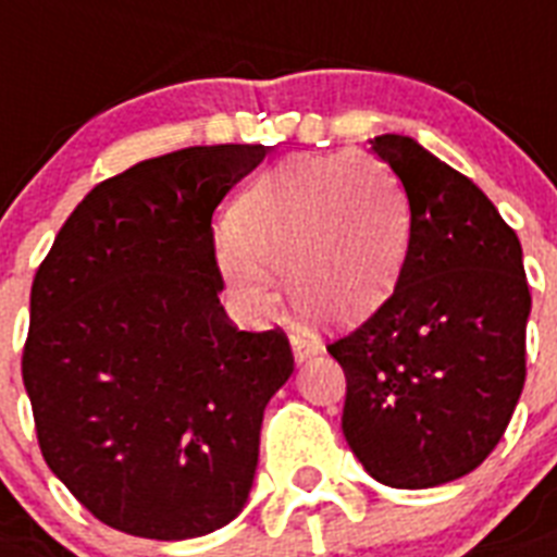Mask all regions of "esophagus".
Here are the masks:
<instances>
[{"instance_id": "obj_1", "label": "esophagus", "mask_w": 557, "mask_h": 557, "mask_svg": "<svg viewBox=\"0 0 557 557\" xmlns=\"http://www.w3.org/2000/svg\"><path fill=\"white\" fill-rule=\"evenodd\" d=\"M288 341H292V351H294V360H297V363L309 360V357H314L320 351V343L314 341V337H311L306 329H294Z\"/></svg>"}]
</instances>
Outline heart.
<instances>
[{
	"label": "heart",
	"instance_id": "b5f03b06",
	"mask_svg": "<svg viewBox=\"0 0 557 557\" xmlns=\"http://www.w3.org/2000/svg\"><path fill=\"white\" fill-rule=\"evenodd\" d=\"M409 234V200L386 162L372 153L294 157L239 194L216 260L248 309H271V274H286L302 314L355 323L392 294Z\"/></svg>",
	"mask_w": 557,
	"mask_h": 557
}]
</instances>
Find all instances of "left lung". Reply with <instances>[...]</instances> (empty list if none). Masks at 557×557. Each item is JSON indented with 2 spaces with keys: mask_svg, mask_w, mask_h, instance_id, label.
<instances>
[{
  "mask_svg": "<svg viewBox=\"0 0 557 557\" xmlns=\"http://www.w3.org/2000/svg\"><path fill=\"white\" fill-rule=\"evenodd\" d=\"M372 151L404 183L409 248L392 297L329 355L346 372L343 435L366 472L429 490L504 437L527 381L532 294L521 239L469 176L400 134Z\"/></svg>",
  "mask_w": 557,
  "mask_h": 557,
  "instance_id": "obj_1",
  "label": "left lung"
}]
</instances>
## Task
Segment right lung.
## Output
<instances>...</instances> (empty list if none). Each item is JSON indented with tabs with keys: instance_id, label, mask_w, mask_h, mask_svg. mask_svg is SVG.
<instances>
[{
	"instance_id": "right-lung-1",
	"label": "right lung",
	"mask_w": 557,
	"mask_h": 557,
	"mask_svg": "<svg viewBox=\"0 0 557 557\" xmlns=\"http://www.w3.org/2000/svg\"><path fill=\"white\" fill-rule=\"evenodd\" d=\"M265 146H194L99 183L30 288L22 381L45 463L108 527L200 537L246 506L271 395L294 372L280 329L220 306L211 216Z\"/></svg>"
}]
</instances>
